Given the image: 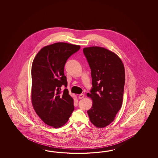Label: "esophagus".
Masks as SVG:
<instances>
[{"label": "esophagus", "mask_w": 158, "mask_h": 158, "mask_svg": "<svg viewBox=\"0 0 158 158\" xmlns=\"http://www.w3.org/2000/svg\"><path fill=\"white\" fill-rule=\"evenodd\" d=\"M85 97V95L84 94H81L78 95V99H82V98H84Z\"/></svg>", "instance_id": "34e87169"}]
</instances>
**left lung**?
<instances>
[{
    "instance_id": "obj_1",
    "label": "left lung",
    "mask_w": 158,
    "mask_h": 158,
    "mask_svg": "<svg viewBox=\"0 0 158 158\" xmlns=\"http://www.w3.org/2000/svg\"><path fill=\"white\" fill-rule=\"evenodd\" d=\"M90 68L92 86L88 97L93 106L87 114L93 124L104 128L114 120L121 108L124 88L125 69L116 54L104 48H84Z\"/></svg>"
}]
</instances>
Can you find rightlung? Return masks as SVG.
I'll return each mask as SVG.
<instances>
[{
  "label": "right lung",
  "instance_id": "1",
  "mask_svg": "<svg viewBox=\"0 0 158 158\" xmlns=\"http://www.w3.org/2000/svg\"><path fill=\"white\" fill-rule=\"evenodd\" d=\"M80 46L59 42L43 47L31 67V101L38 116L46 124L59 128L67 122L74 111L73 99L67 87L64 66L68 58Z\"/></svg>",
  "mask_w": 158,
  "mask_h": 158
}]
</instances>
